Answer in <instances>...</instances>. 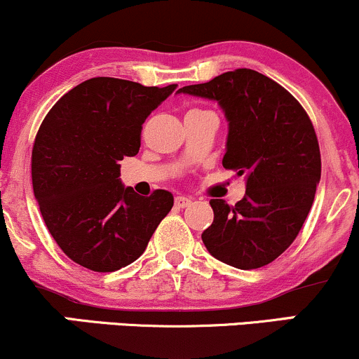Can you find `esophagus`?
Segmentation results:
<instances>
[{"mask_svg":"<svg viewBox=\"0 0 359 359\" xmlns=\"http://www.w3.org/2000/svg\"><path fill=\"white\" fill-rule=\"evenodd\" d=\"M191 204H192L191 197H185V196H177L175 197V205H177V208L184 209V208H187V205H191Z\"/></svg>","mask_w":359,"mask_h":359,"instance_id":"1","label":"esophagus"}]
</instances>
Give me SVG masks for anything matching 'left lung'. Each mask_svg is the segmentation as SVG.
Segmentation results:
<instances>
[{
    "label": "left lung",
    "mask_w": 359,
    "mask_h": 359,
    "mask_svg": "<svg viewBox=\"0 0 359 359\" xmlns=\"http://www.w3.org/2000/svg\"><path fill=\"white\" fill-rule=\"evenodd\" d=\"M177 93L217 101L229 123L222 167L246 177L236 204L209 203L205 248L234 269L269 265L294 243L314 203L320 151L311 118L287 89L251 69Z\"/></svg>",
    "instance_id": "left-lung-1"
}]
</instances>
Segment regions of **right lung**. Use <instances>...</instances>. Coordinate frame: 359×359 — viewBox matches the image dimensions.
Returning a JSON list of instances; mask_svg holds the SVG:
<instances>
[{
  "label": "right lung",
  "instance_id": "obj_1",
  "mask_svg": "<svg viewBox=\"0 0 359 359\" xmlns=\"http://www.w3.org/2000/svg\"><path fill=\"white\" fill-rule=\"evenodd\" d=\"M175 88L93 77L64 94L40 125L35 199L53 240L84 269L104 273L133 263L174 205L163 189L145 197L125 187L118 162L138 154L142 125Z\"/></svg>",
  "mask_w": 359,
  "mask_h": 359
}]
</instances>
